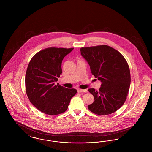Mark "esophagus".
<instances>
[{
	"mask_svg": "<svg viewBox=\"0 0 152 152\" xmlns=\"http://www.w3.org/2000/svg\"><path fill=\"white\" fill-rule=\"evenodd\" d=\"M77 92L79 93H86L88 92V90L87 89H78L77 90Z\"/></svg>",
	"mask_w": 152,
	"mask_h": 152,
	"instance_id": "1",
	"label": "esophagus"
}]
</instances>
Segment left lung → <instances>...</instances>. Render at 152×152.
<instances>
[{"mask_svg": "<svg viewBox=\"0 0 152 152\" xmlns=\"http://www.w3.org/2000/svg\"><path fill=\"white\" fill-rule=\"evenodd\" d=\"M80 52L92 74L102 83L99 91L88 89L94 101L88 108L99 115L115 112L125 102L130 87V70L126 60L118 51L106 45L83 47Z\"/></svg>", "mask_w": 152, "mask_h": 152, "instance_id": "obj_1", "label": "left lung"}]
</instances>
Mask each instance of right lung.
Returning a JSON list of instances; mask_svg holds the SVG:
<instances>
[{
  "mask_svg": "<svg viewBox=\"0 0 152 152\" xmlns=\"http://www.w3.org/2000/svg\"><path fill=\"white\" fill-rule=\"evenodd\" d=\"M73 48L51 47L39 51L32 58L26 74V89L29 101L47 115H57L66 110L77 93L55 84L62 73L64 58Z\"/></svg>",
  "mask_w": 152,
  "mask_h": 152,
  "instance_id": "add662e5",
  "label": "right lung"
}]
</instances>
